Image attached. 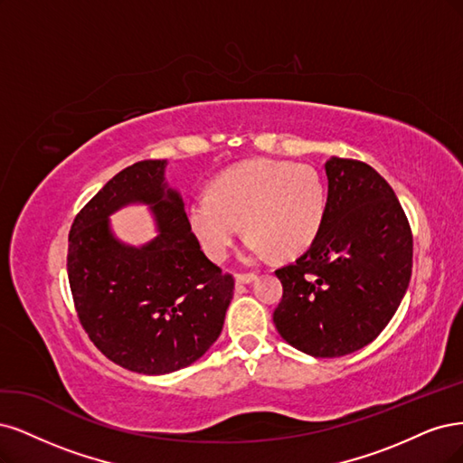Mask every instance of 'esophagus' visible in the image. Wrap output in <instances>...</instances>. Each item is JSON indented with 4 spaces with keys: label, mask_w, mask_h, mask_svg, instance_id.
Masks as SVG:
<instances>
[{
    "label": "esophagus",
    "mask_w": 463,
    "mask_h": 463,
    "mask_svg": "<svg viewBox=\"0 0 463 463\" xmlns=\"http://www.w3.org/2000/svg\"><path fill=\"white\" fill-rule=\"evenodd\" d=\"M258 275L256 273H238L236 275V282L238 285H250L251 280H256Z\"/></svg>",
    "instance_id": "esophagus-1"
}]
</instances>
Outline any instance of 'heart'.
Wrapping results in <instances>:
<instances>
[{"mask_svg": "<svg viewBox=\"0 0 463 463\" xmlns=\"http://www.w3.org/2000/svg\"><path fill=\"white\" fill-rule=\"evenodd\" d=\"M326 212L319 173L302 163L250 159L222 171L212 192L188 202V222L207 258L221 261L234 244L241 222L250 232L248 258L275 251L290 258L316 241Z\"/></svg>", "mask_w": 463, "mask_h": 463, "instance_id": "heart-1", "label": "heart"}]
</instances>
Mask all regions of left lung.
<instances>
[{"instance_id":"1","label":"left lung","mask_w":463,"mask_h":463,"mask_svg":"<svg viewBox=\"0 0 463 463\" xmlns=\"http://www.w3.org/2000/svg\"><path fill=\"white\" fill-rule=\"evenodd\" d=\"M323 227L304 256L275 271L279 335L313 357H340L375 340L411 277L408 217L384 178L357 159L325 163Z\"/></svg>"}]
</instances>
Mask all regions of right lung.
Listing matches in <instances>:
<instances>
[{"label":"right lung","instance_id":"right-lung-1","mask_svg":"<svg viewBox=\"0 0 463 463\" xmlns=\"http://www.w3.org/2000/svg\"><path fill=\"white\" fill-rule=\"evenodd\" d=\"M167 159L117 173L74 217L67 273L80 325L117 365L144 375L188 367L212 348L225 323L234 279L205 258L181 194L165 183ZM146 203L160 234L128 247L109 215Z\"/></svg>","mask_w":463,"mask_h":463}]
</instances>
